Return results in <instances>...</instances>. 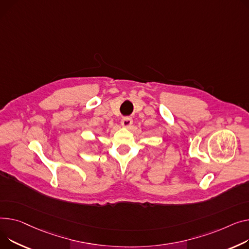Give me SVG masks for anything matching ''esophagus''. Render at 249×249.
Wrapping results in <instances>:
<instances>
[{
    "label": "esophagus",
    "mask_w": 249,
    "mask_h": 249,
    "mask_svg": "<svg viewBox=\"0 0 249 249\" xmlns=\"http://www.w3.org/2000/svg\"><path fill=\"white\" fill-rule=\"evenodd\" d=\"M132 123H133V120H132L131 117H124L121 120V125L125 128H129L132 125Z\"/></svg>",
    "instance_id": "obj_1"
}]
</instances>
